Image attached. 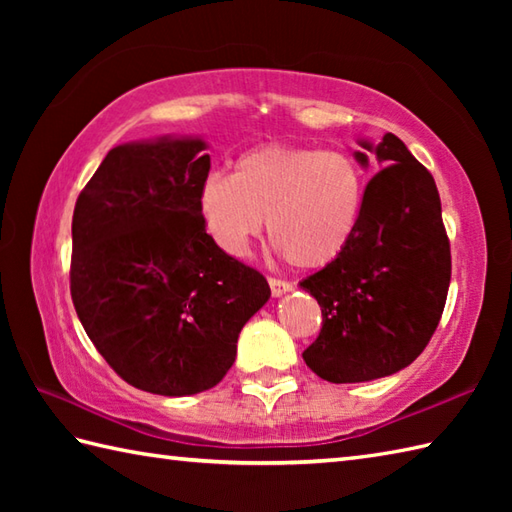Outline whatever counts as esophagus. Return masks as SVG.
<instances>
[{
  "instance_id": "1",
  "label": "esophagus",
  "mask_w": 512,
  "mask_h": 512,
  "mask_svg": "<svg viewBox=\"0 0 512 512\" xmlns=\"http://www.w3.org/2000/svg\"><path fill=\"white\" fill-rule=\"evenodd\" d=\"M268 286H270V292H273V297H281V295H286V292H290L292 286L290 281H286V279H279V277H268Z\"/></svg>"
}]
</instances>
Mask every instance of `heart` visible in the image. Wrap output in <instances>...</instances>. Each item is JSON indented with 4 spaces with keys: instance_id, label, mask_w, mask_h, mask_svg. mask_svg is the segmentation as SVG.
Wrapping results in <instances>:
<instances>
[{
    "instance_id": "obj_1",
    "label": "heart",
    "mask_w": 512,
    "mask_h": 512,
    "mask_svg": "<svg viewBox=\"0 0 512 512\" xmlns=\"http://www.w3.org/2000/svg\"><path fill=\"white\" fill-rule=\"evenodd\" d=\"M365 176L339 149L268 143L213 171L200 189V211L215 244L244 255L262 233L290 266L319 270L350 246L361 222Z\"/></svg>"
}]
</instances>
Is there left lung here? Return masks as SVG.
Returning <instances> with one entry per match:
<instances>
[{
	"label": "left lung",
	"instance_id": "obj_1",
	"mask_svg": "<svg viewBox=\"0 0 512 512\" xmlns=\"http://www.w3.org/2000/svg\"><path fill=\"white\" fill-rule=\"evenodd\" d=\"M363 147L385 169L367 182L358 231L336 262L301 281L323 317L303 361L328 383H365L416 361L451 281L436 180L394 134Z\"/></svg>",
	"mask_w": 512,
	"mask_h": 512
}]
</instances>
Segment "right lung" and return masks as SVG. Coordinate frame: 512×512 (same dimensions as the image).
<instances>
[{
	"instance_id": "add662e5",
	"label": "right lung",
	"mask_w": 512,
	"mask_h": 512,
	"mask_svg": "<svg viewBox=\"0 0 512 512\" xmlns=\"http://www.w3.org/2000/svg\"><path fill=\"white\" fill-rule=\"evenodd\" d=\"M202 140L118 145L76 198L70 292L83 330L125 383L160 396L215 387L266 277L206 233Z\"/></svg>"
}]
</instances>
